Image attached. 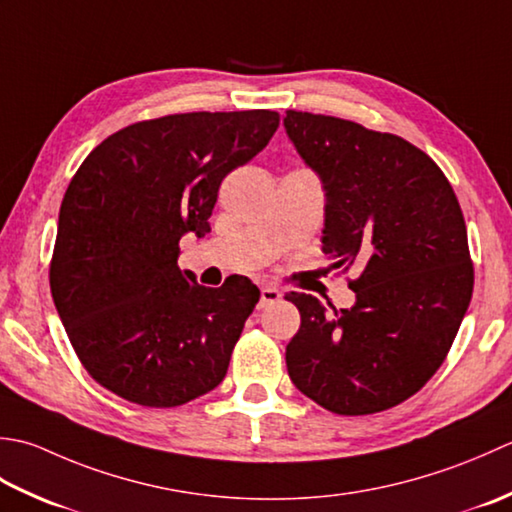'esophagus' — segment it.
I'll return each mask as SVG.
<instances>
[{
    "mask_svg": "<svg viewBox=\"0 0 512 512\" xmlns=\"http://www.w3.org/2000/svg\"><path fill=\"white\" fill-rule=\"evenodd\" d=\"M280 291L276 289V287H271V285H265L263 289H260V302H258V307L260 309H265V307H269V305H274V302H278L280 300Z\"/></svg>",
    "mask_w": 512,
    "mask_h": 512,
    "instance_id": "1",
    "label": "esophagus"
}]
</instances>
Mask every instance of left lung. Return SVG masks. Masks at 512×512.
Masks as SVG:
<instances>
[{
	"instance_id": "8db88e82",
	"label": "left lung",
	"mask_w": 512,
	"mask_h": 512,
	"mask_svg": "<svg viewBox=\"0 0 512 512\" xmlns=\"http://www.w3.org/2000/svg\"><path fill=\"white\" fill-rule=\"evenodd\" d=\"M285 128L325 185L322 252L342 271L360 269L351 309L285 296L300 311L289 378L331 413L387 411L442 367L471 302L462 207L431 156L398 134L298 110Z\"/></svg>"
}]
</instances>
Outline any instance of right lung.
I'll return each instance as SVG.
<instances>
[{"label": "right lung", "mask_w": 512, "mask_h": 512, "mask_svg": "<svg viewBox=\"0 0 512 512\" xmlns=\"http://www.w3.org/2000/svg\"><path fill=\"white\" fill-rule=\"evenodd\" d=\"M274 110L185 112L110 134L59 210L50 291L83 369L119 398L172 409L223 382L260 298L245 276L201 287L176 265L223 179L278 130Z\"/></svg>", "instance_id": "1"}]
</instances>
